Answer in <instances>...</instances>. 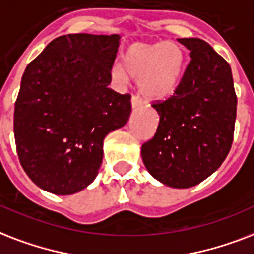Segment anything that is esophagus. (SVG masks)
Segmentation results:
<instances>
[{"mask_svg":"<svg viewBox=\"0 0 254 254\" xmlns=\"http://www.w3.org/2000/svg\"><path fill=\"white\" fill-rule=\"evenodd\" d=\"M131 105H132L133 109H141L143 107V100L137 95H132V98H131Z\"/></svg>","mask_w":254,"mask_h":254,"instance_id":"1","label":"esophagus"}]
</instances>
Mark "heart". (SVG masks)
I'll return each mask as SVG.
<instances>
[{
    "mask_svg": "<svg viewBox=\"0 0 254 254\" xmlns=\"http://www.w3.org/2000/svg\"><path fill=\"white\" fill-rule=\"evenodd\" d=\"M123 64H115L113 75L118 80L139 78L137 86L145 98L163 99L174 94L182 79L184 56L182 49L171 42L145 45L136 43L127 49Z\"/></svg>",
    "mask_w": 254,
    "mask_h": 254,
    "instance_id": "obj_1",
    "label": "heart"
}]
</instances>
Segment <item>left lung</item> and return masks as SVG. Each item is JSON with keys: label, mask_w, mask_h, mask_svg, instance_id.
<instances>
[{"label": "left lung", "mask_w": 254, "mask_h": 254, "mask_svg": "<svg viewBox=\"0 0 254 254\" xmlns=\"http://www.w3.org/2000/svg\"><path fill=\"white\" fill-rule=\"evenodd\" d=\"M190 61L175 94L152 103L158 129L141 145L145 168L174 188L193 187L215 172L233 141L237 96L231 66L200 38H178Z\"/></svg>", "instance_id": "8db88e82"}]
</instances>
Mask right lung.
<instances>
[{
  "mask_svg": "<svg viewBox=\"0 0 254 254\" xmlns=\"http://www.w3.org/2000/svg\"><path fill=\"white\" fill-rule=\"evenodd\" d=\"M121 35L79 33L49 43L23 72L14 107L19 163L31 182L72 194L96 178L103 140L131 114V95L109 88Z\"/></svg>",
  "mask_w": 254,
  "mask_h": 254,
  "instance_id": "1",
  "label": "right lung"
}]
</instances>
